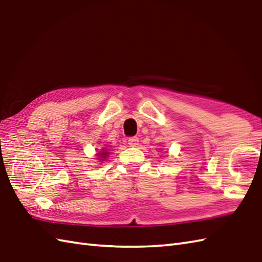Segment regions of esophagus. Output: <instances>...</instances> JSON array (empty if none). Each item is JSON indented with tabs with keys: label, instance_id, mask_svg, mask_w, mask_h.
<instances>
[{
	"label": "esophagus",
	"instance_id": "esophagus-1",
	"mask_svg": "<svg viewBox=\"0 0 262 262\" xmlns=\"http://www.w3.org/2000/svg\"><path fill=\"white\" fill-rule=\"evenodd\" d=\"M128 144H129V146L130 147H137L138 146V144H139V139H138V137H130L129 139H128Z\"/></svg>",
	"mask_w": 262,
	"mask_h": 262
}]
</instances>
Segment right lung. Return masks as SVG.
I'll list each match as a JSON object with an SVG mask.
<instances>
[{"label": "right lung", "mask_w": 262, "mask_h": 262, "mask_svg": "<svg viewBox=\"0 0 262 262\" xmlns=\"http://www.w3.org/2000/svg\"><path fill=\"white\" fill-rule=\"evenodd\" d=\"M108 155H110V150L107 149V148H102L100 149L98 152H96V155L95 156H97V159H98V162H104V160H106L107 159V157H108Z\"/></svg>", "instance_id": "1"}]
</instances>
